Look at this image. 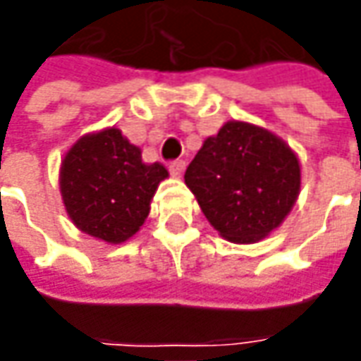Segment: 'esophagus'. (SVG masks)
Returning a JSON list of instances; mask_svg holds the SVG:
<instances>
[{
  "label": "esophagus",
  "instance_id": "obj_1",
  "mask_svg": "<svg viewBox=\"0 0 361 361\" xmlns=\"http://www.w3.org/2000/svg\"><path fill=\"white\" fill-rule=\"evenodd\" d=\"M185 170V161L183 160H176L170 164V171L171 176H176V178H181V173Z\"/></svg>",
  "mask_w": 361,
  "mask_h": 361
}]
</instances>
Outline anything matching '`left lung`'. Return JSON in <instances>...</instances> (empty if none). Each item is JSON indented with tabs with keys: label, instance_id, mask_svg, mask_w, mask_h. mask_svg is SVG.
Wrapping results in <instances>:
<instances>
[{
	"label": "left lung",
	"instance_id": "obj_1",
	"mask_svg": "<svg viewBox=\"0 0 361 361\" xmlns=\"http://www.w3.org/2000/svg\"><path fill=\"white\" fill-rule=\"evenodd\" d=\"M185 185L223 239L263 241L281 227L300 193V161L271 130L225 122L185 170Z\"/></svg>",
	"mask_w": 361,
	"mask_h": 361
}]
</instances>
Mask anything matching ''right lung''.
<instances>
[{"mask_svg": "<svg viewBox=\"0 0 361 361\" xmlns=\"http://www.w3.org/2000/svg\"><path fill=\"white\" fill-rule=\"evenodd\" d=\"M168 176L160 161L144 164L142 149L110 126L80 136L68 148L59 190L77 229L120 245L140 231L154 193Z\"/></svg>", "mask_w": 361, "mask_h": 361, "instance_id": "1", "label": "right lung"}]
</instances>
